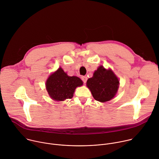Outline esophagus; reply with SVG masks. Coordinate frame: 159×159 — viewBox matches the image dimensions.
<instances>
[{"instance_id": "34e87169", "label": "esophagus", "mask_w": 159, "mask_h": 159, "mask_svg": "<svg viewBox=\"0 0 159 159\" xmlns=\"http://www.w3.org/2000/svg\"><path fill=\"white\" fill-rule=\"evenodd\" d=\"M82 81H83L84 83H86L87 80V77H85V76H82Z\"/></svg>"}]
</instances>
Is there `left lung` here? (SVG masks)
<instances>
[{"label": "left lung", "mask_w": 159, "mask_h": 159, "mask_svg": "<svg viewBox=\"0 0 159 159\" xmlns=\"http://www.w3.org/2000/svg\"><path fill=\"white\" fill-rule=\"evenodd\" d=\"M87 86L91 91L94 99L104 102L116 95L119 87V80L111 70H106L100 66L93 77L87 81Z\"/></svg>", "instance_id": "1"}]
</instances>
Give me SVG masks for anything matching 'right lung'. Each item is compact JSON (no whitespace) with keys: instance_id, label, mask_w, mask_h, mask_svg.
I'll return each mask as SVG.
<instances>
[{"instance_id":"obj_1","label":"right lung","mask_w":159,"mask_h":159,"mask_svg":"<svg viewBox=\"0 0 159 159\" xmlns=\"http://www.w3.org/2000/svg\"><path fill=\"white\" fill-rule=\"evenodd\" d=\"M82 84L80 78L68 76L61 68H59L47 79L46 88L49 96L53 100L61 101L72 98L76 87Z\"/></svg>"}]
</instances>
